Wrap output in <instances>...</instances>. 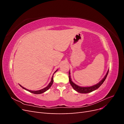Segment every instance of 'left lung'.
Segmentation results:
<instances>
[{
	"label": "left lung",
	"mask_w": 124,
	"mask_h": 124,
	"mask_svg": "<svg viewBox=\"0 0 124 124\" xmlns=\"http://www.w3.org/2000/svg\"><path fill=\"white\" fill-rule=\"evenodd\" d=\"M108 72H107V74H106V76H105V77L102 78V80H101L98 83H97L96 85H94L92 86H89V87H81V86H78L77 84L74 83L72 81V80H71V78L70 77V72L69 71V78L70 83L75 91H76L78 93H87L92 92L93 91H94L97 89H98L100 87V86L103 84L105 80L106 79V78L108 76Z\"/></svg>",
	"instance_id": "obj_1"
}]
</instances>
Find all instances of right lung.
I'll list each match as a JSON object with an SVG mask.
<instances>
[{
  "mask_svg": "<svg viewBox=\"0 0 124 124\" xmlns=\"http://www.w3.org/2000/svg\"><path fill=\"white\" fill-rule=\"evenodd\" d=\"M57 71V70L55 71V72H54V73H55ZM54 74H53V75H54ZM53 76H52V79H51V82H50V83L49 84H48V85L46 86V87L44 88H43V89H42L39 90V91H31V90H29V89H27L25 88V87H23V86H21V85H20L21 87L23 88V89L26 90V91H28V92H29L31 93H35V94H40V93H44L45 92H46V91H47V90L51 87V86H52V84H53Z\"/></svg>",
  "mask_w": 124,
  "mask_h": 124,
  "instance_id": "right-lung-1",
  "label": "right lung"
}]
</instances>
